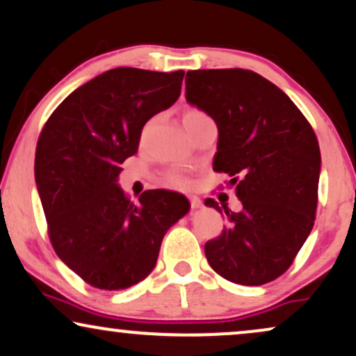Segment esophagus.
Segmentation results:
<instances>
[{"mask_svg": "<svg viewBox=\"0 0 356 356\" xmlns=\"http://www.w3.org/2000/svg\"><path fill=\"white\" fill-rule=\"evenodd\" d=\"M188 200H191V207L193 208V210H195V208H200L202 207V200L198 197H195V195L188 197Z\"/></svg>", "mask_w": 356, "mask_h": 356, "instance_id": "obj_1", "label": "esophagus"}]
</instances>
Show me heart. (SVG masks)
Wrapping results in <instances>:
<instances>
[{"label":"heart","mask_w":356,"mask_h":356,"mask_svg":"<svg viewBox=\"0 0 356 356\" xmlns=\"http://www.w3.org/2000/svg\"><path fill=\"white\" fill-rule=\"evenodd\" d=\"M200 117H207L205 112L198 111V108H188V111L184 113V123H191L192 120H195V118H200ZM168 181L170 186H177V187H184L187 186L188 181L187 177H184L181 172H177V170H172V172H169L168 175Z\"/></svg>","instance_id":"1"}]
</instances>
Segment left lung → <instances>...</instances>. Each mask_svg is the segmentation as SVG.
Listing matches in <instances>:
<instances>
[{"mask_svg": "<svg viewBox=\"0 0 356 356\" xmlns=\"http://www.w3.org/2000/svg\"><path fill=\"white\" fill-rule=\"evenodd\" d=\"M186 99L218 127L213 170L231 177L243 203L222 205L226 226L205 244L226 280L259 286L290 268L316 220L321 151L295 102L250 70L187 71ZM207 207L222 213L213 198Z\"/></svg>", "mask_w": 356, "mask_h": 356, "instance_id": "1", "label": "left lung"}]
</instances>
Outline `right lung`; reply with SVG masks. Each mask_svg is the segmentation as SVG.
I'll list each match as a JSON object with an SVG mask.
<instances>
[{"label":"right lung","instance_id":"obj_1","mask_svg":"<svg viewBox=\"0 0 356 356\" xmlns=\"http://www.w3.org/2000/svg\"><path fill=\"white\" fill-rule=\"evenodd\" d=\"M184 71L113 68L70 94L40 131L35 184L55 252L88 285L125 290L154 268L164 234L187 215L181 193L117 186L151 117L181 96Z\"/></svg>","mask_w":356,"mask_h":356}]
</instances>
